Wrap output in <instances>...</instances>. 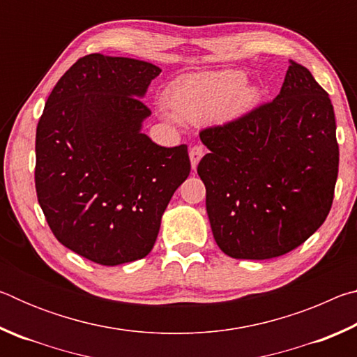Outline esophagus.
Instances as JSON below:
<instances>
[{
    "instance_id": "1",
    "label": "esophagus",
    "mask_w": 357,
    "mask_h": 357,
    "mask_svg": "<svg viewBox=\"0 0 357 357\" xmlns=\"http://www.w3.org/2000/svg\"><path fill=\"white\" fill-rule=\"evenodd\" d=\"M203 154H204V149H203L202 146H193V148L190 149L189 157H190L192 170H195L197 165H198V162H200V159L203 157Z\"/></svg>"
}]
</instances>
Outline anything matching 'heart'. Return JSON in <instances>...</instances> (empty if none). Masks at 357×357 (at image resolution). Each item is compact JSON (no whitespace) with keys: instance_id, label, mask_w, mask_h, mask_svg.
Here are the masks:
<instances>
[{"instance_id":"b5f03b06","label":"heart","mask_w":357,"mask_h":357,"mask_svg":"<svg viewBox=\"0 0 357 357\" xmlns=\"http://www.w3.org/2000/svg\"><path fill=\"white\" fill-rule=\"evenodd\" d=\"M165 99L172 112L164 110L162 116L168 123L223 124L255 108L259 89L245 83V75L239 70L200 72L173 82Z\"/></svg>"}]
</instances>
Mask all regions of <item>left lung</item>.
I'll return each mask as SVG.
<instances>
[{
  "label": "left lung",
  "mask_w": 357,
  "mask_h": 357,
  "mask_svg": "<svg viewBox=\"0 0 357 357\" xmlns=\"http://www.w3.org/2000/svg\"><path fill=\"white\" fill-rule=\"evenodd\" d=\"M198 164L214 239L238 259H269L305 243L328 217L338 173L335 114L309 69L289 61L269 104L200 132Z\"/></svg>",
  "instance_id": "8db88e82"
}]
</instances>
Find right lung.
I'll return each mask as SVG.
<instances>
[{
	"label": "right lung",
	"instance_id": "add662e5",
	"mask_svg": "<svg viewBox=\"0 0 357 357\" xmlns=\"http://www.w3.org/2000/svg\"><path fill=\"white\" fill-rule=\"evenodd\" d=\"M162 72L134 58L83 56L59 78L36 130V192L64 247L104 266L153 250L174 190L190 173L185 144L143 134L142 99Z\"/></svg>",
	"mask_w": 357,
	"mask_h": 357
}]
</instances>
